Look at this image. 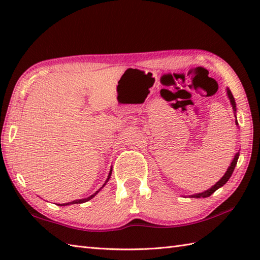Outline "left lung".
<instances>
[{
  "instance_id": "8db88e82",
  "label": "left lung",
  "mask_w": 260,
  "mask_h": 260,
  "mask_svg": "<svg viewBox=\"0 0 260 260\" xmlns=\"http://www.w3.org/2000/svg\"><path fill=\"white\" fill-rule=\"evenodd\" d=\"M228 96H229V99H230V103H231V105H233V107H234V109L236 110V103H235V98H234V96H233V93H231V91L228 89ZM237 123V121H236ZM238 124V123H237ZM238 157H239V153H237L236 154V156H235V158H234V161L231 162V165L229 167V169L227 170V172H225V174L222 176V179L220 180V181H218L217 183H215L211 189H209V190H207V191H204V192H202V193H198V194H193V196H191L192 198H207V197H210L212 194L213 192H215L217 191L219 187H221L223 184H225L227 183V181L230 179V176H231V174H233V172H234V170H235V167H236V164H237V161H238Z\"/></svg>"
}]
</instances>
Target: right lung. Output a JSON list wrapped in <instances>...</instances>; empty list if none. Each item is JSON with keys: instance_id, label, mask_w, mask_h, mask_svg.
Instances as JSON below:
<instances>
[{"instance_id": "obj_1", "label": "right lung", "mask_w": 260, "mask_h": 260, "mask_svg": "<svg viewBox=\"0 0 260 260\" xmlns=\"http://www.w3.org/2000/svg\"><path fill=\"white\" fill-rule=\"evenodd\" d=\"M110 174H112V170H110V172H109V175H108V179H107V181H108V180H109V178H110ZM107 181H106V182H107ZM104 185H105V184H104ZM104 185H103V186H104ZM103 186H102V187H103ZM102 187H101V189H102ZM101 189H99L96 193H93L92 196L88 197V198H86V199H80V200H75V201H71V202H68V203H62L61 206H68V204H76V203H84V202L89 201L90 199H92L93 197H95V196L97 194V193H98L99 191H101ZM58 206H60V204H58Z\"/></svg>"}]
</instances>
